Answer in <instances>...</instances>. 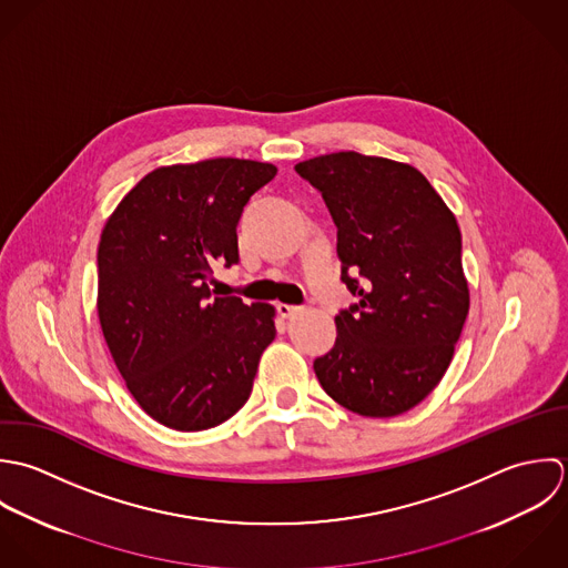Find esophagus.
<instances>
[{
  "label": "esophagus",
  "mask_w": 568,
  "mask_h": 568,
  "mask_svg": "<svg viewBox=\"0 0 568 568\" xmlns=\"http://www.w3.org/2000/svg\"><path fill=\"white\" fill-rule=\"evenodd\" d=\"M276 312H278V316H283V318H294L296 314H301V312H303V307H301V305L278 303V305H276Z\"/></svg>",
  "instance_id": "obj_1"
}]
</instances>
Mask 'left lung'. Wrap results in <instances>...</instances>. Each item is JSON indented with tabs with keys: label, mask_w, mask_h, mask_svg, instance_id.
Segmentation results:
<instances>
[{
	"label": "left lung",
	"mask_w": 568,
	"mask_h": 568,
	"mask_svg": "<svg viewBox=\"0 0 568 568\" xmlns=\"http://www.w3.org/2000/svg\"><path fill=\"white\" fill-rule=\"evenodd\" d=\"M294 169L332 213L342 283L357 298L336 316L316 377L357 415H402L442 382L467 318L458 224L410 164L341 151Z\"/></svg>",
	"instance_id": "1"
}]
</instances>
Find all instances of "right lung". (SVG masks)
<instances>
[{"label": "right lung", "mask_w": 568, "mask_h": 568, "mask_svg": "<svg viewBox=\"0 0 568 568\" xmlns=\"http://www.w3.org/2000/svg\"><path fill=\"white\" fill-rule=\"evenodd\" d=\"M276 166L215 158L162 166L118 204L99 243V318L140 408L182 433L224 424L250 397L274 341V307L215 296L220 263H239L236 226Z\"/></svg>", "instance_id": "1"}]
</instances>
